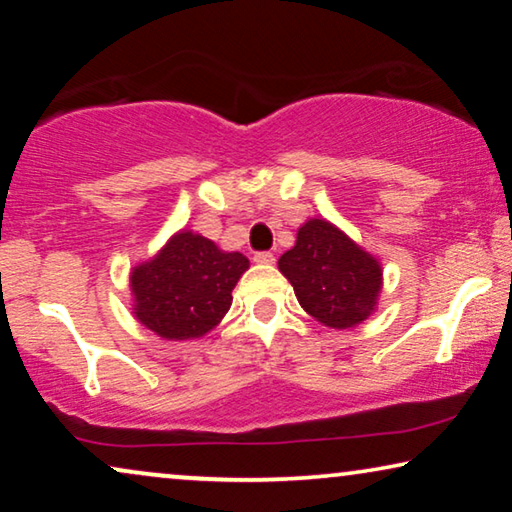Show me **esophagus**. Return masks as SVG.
Returning a JSON list of instances; mask_svg holds the SVG:
<instances>
[{
	"label": "esophagus",
	"instance_id": "esophagus-1",
	"mask_svg": "<svg viewBox=\"0 0 512 512\" xmlns=\"http://www.w3.org/2000/svg\"><path fill=\"white\" fill-rule=\"evenodd\" d=\"M254 263L272 265L275 263V254H270V251H258V254H254Z\"/></svg>",
	"mask_w": 512,
	"mask_h": 512
}]
</instances>
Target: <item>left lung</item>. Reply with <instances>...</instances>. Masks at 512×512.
Segmentation results:
<instances>
[{
  "mask_svg": "<svg viewBox=\"0 0 512 512\" xmlns=\"http://www.w3.org/2000/svg\"><path fill=\"white\" fill-rule=\"evenodd\" d=\"M303 310L328 328H354L373 317L384 286L380 258L328 219L312 216L277 261Z\"/></svg>",
  "mask_w": 512,
  "mask_h": 512,
  "instance_id": "8db88e82",
  "label": "left lung"
}]
</instances>
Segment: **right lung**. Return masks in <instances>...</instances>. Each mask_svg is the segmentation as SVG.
<instances>
[{
    "label": "right lung",
    "mask_w": 512,
    "mask_h": 512,
    "mask_svg": "<svg viewBox=\"0 0 512 512\" xmlns=\"http://www.w3.org/2000/svg\"><path fill=\"white\" fill-rule=\"evenodd\" d=\"M247 270L249 258L240 251H223L181 228L151 258L130 268L132 314L163 340H200L226 317L235 284Z\"/></svg>",
    "instance_id": "right-lung-1"
}]
</instances>
